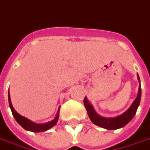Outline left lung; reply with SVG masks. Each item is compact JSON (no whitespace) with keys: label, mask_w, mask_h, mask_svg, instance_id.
<instances>
[{"label":"left lung","mask_w":150,"mask_h":150,"mask_svg":"<svg viewBox=\"0 0 150 150\" xmlns=\"http://www.w3.org/2000/svg\"><path fill=\"white\" fill-rule=\"evenodd\" d=\"M137 77L140 82V77H139L138 74H137ZM140 98H141V87L140 85L137 97L135 99V100L133 101L131 107L126 112L122 113L119 116L115 117H104L100 116L95 111L92 105L89 103L86 97L84 98V105H85V108L87 111L90 119L94 124L97 125L100 127H103V128L107 129V130H116V129H119L121 127H125L133 118V117L136 114L138 106L140 105Z\"/></svg>","instance_id":"8db88e82"}]
</instances>
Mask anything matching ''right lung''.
Returning <instances> with one entry per match:
<instances>
[{
	"mask_svg": "<svg viewBox=\"0 0 150 150\" xmlns=\"http://www.w3.org/2000/svg\"><path fill=\"white\" fill-rule=\"evenodd\" d=\"M8 99H9V105H10V109H11V112L13 113V116L14 117L15 120L17 121L18 124L21 126L22 127L27 130V131H30V132H45L47 130H49L51 127H53L54 126H55V124L57 123L58 119H59V108L58 110L57 114L56 117L54 118L53 120L48 122H45V123H42V124H38V123H35L33 122L30 121L29 119L26 118L25 117L22 116L20 114H18V112L15 111V109L14 107L12 106L11 104V100H10V92L8 93Z\"/></svg>",
	"mask_w": 150,
	"mask_h": 150,
	"instance_id": "add662e5",
	"label": "right lung"
}]
</instances>
